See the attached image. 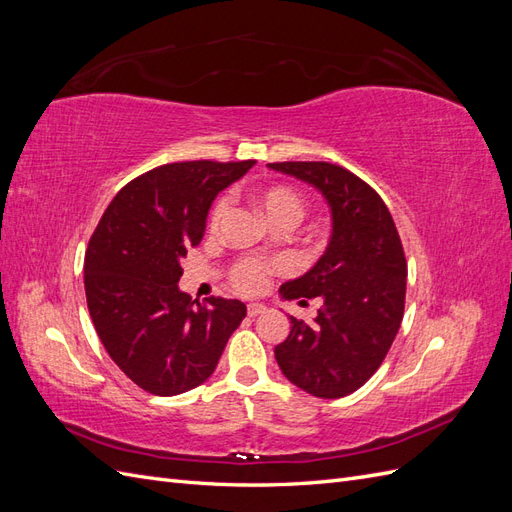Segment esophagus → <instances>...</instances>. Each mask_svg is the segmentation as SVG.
Masks as SVG:
<instances>
[{"label":"esophagus","instance_id":"1","mask_svg":"<svg viewBox=\"0 0 512 512\" xmlns=\"http://www.w3.org/2000/svg\"><path fill=\"white\" fill-rule=\"evenodd\" d=\"M265 312H267V307L262 305V303H250V305H247V316H250V318H256V316L265 314Z\"/></svg>","mask_w":512,"mask_h":512}]
</instances>
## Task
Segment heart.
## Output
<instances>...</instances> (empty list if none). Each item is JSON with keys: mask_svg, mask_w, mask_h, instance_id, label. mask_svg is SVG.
Listing matches in <instances>:
<instances>
[{"mask_svg": "<svg viewBox=\"0 0 512 512\" xmlns=\"http://www.w3.org/2000/svg\"><path fill=\"white\" fill-rule=\"evenodd\" d=\"M252 200L256 203V207L265 213V218L273 224L280 222H288L292 226H297L303 215H305V198L303 194L292 188V185H269V188L258 190ZM228 213V200L226 198H218L209 209V218H207V226L211 232L218 230L226 218ZM280 271V265L277 262H269V260H260V258H239L235 265L230 267L228 275H230V284L237 292L243 294H256L262 288L267 286L269 275Z\"/></svg>", "mask_w": 512, "mask_h": 512, "instance_id": "obj_1", "label": "heart"}]
</instances>
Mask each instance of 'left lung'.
<instances>
[{
  "mask_svg": "<svg viewBox=\"0 0 512 512\" xmlns=\"http://www.w3.org/2000/svg\"><path fill=\"white\" fill-rule=\"evenodd\" d=\"M269 168L322 192L331 207L327 252L284 299H322L312 322L290 316V335L275 346L282 374L305 393L337 399L376 374L404 318L408 265L399 232L378 192L331 162H273Z\"/></svg>",
  "mask_w": 512,
  "mask_h": 512,
  "instance_id": "8db88e82",
  "label": "left lung"
}]
</instances>
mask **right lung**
Returning <instances> with one entry per match:
<instances>
[{"instance_id":"right-lung-1","label":"right lung","mask_w":512,"mask_h":512,"mask_svg":"<svg viewBox=\"0 0 512 512\" xmlns=\"http://www.w3.org/2000/svg\"><path fill=\"white\" fill-rule=\"evenodd\" d=\"M256 162H175L121 188L85 254L91 322L117 367L143 391L179 395L203 384L247 309L237 299L192 301L181 258L205 235L207 213Z\"/></svg>"}]
</instances>
